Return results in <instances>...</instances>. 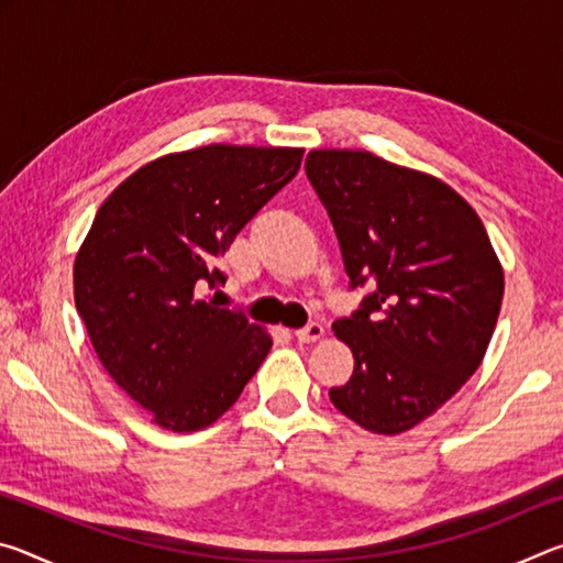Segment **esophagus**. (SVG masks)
<instances>
[{
  "label": "esophagus",
  "mask_w": 563,
  "mask_h": 563,
  "mask_svg": "<svg viewBox=\"0 0 563 563\" xmlns=\"http://www.w3.org/2000/svg\"><path fill=\"white\" fill-rule=\"evenodd\" d=\"M322 335H325V328H322L320 322H308V325L295 332V338H298V342H316Z\"/></svg>",
  "instance_id": "obj_1"
}]
</instances>
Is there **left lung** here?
I'll use <instances>...</instances> for the list:
<instances>
[{"mask_svg":"<svg viewBox=\"0 0 563 563\" xmlns=\"http://www.w3.org/2000/svg\"><path fill=\"white\" fill-rule=\"evenodd\" d=\"M305 174L350 288L373 285L332 322L355 357L332 405L375 434L412 430L482 365L504 298L497 253L474 208L440 178L338 148L310 151Z\"/></svg>","mask_w":563,"mask_h":563,"instance_id":"1","label":"left lung"}]
</instances>
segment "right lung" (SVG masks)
<instances>
[{"label": "right lung", "instance_id": "1", "mask_svg": "<svg viewBox=\"0 0 563 563\" xmlns=\"http://www.w3.org/2000/svg\"><path fill=\"white\" fill-rule=\"evenodd\" d=\"M302 148L211 144L151 161L101 203L74 261V300L101 365L170 432L231 409L273 340L198 290L298 174Z\"/></svg>", "mask_w": 563, "mask_h": 563}]
</instances>
